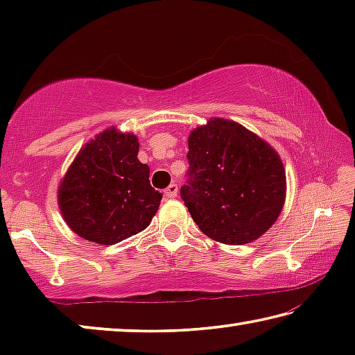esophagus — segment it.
I'll use <instances>...</instances> for the list:
<instances>
[{"mask_svg":"<svg viewBox=\"0 0 355 355\" xmlns=\"http://www.w3.org/2000/svg\"><path fill=\"white\" fill-rule=\"evenodd\" d=\"M177 192H178L177 183H171V184L166 188L164 196L167 197V199H173V197H177Z\"/></svg>","mask_w":355,"mask_h":355,"instance_id":"34e87169","label":"esophagus"}]
</instances>
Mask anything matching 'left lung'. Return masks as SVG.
Segmentation results:
<instances>
[{
    "mask_svg": "<svg viewBox=\"0 0 355 355\" xmlns=\"http://www.w3.org/2000/svg\"><path fill=\"white\" fill-rule=\"evenodd\" d=\"M180 196L200 230L239 245L269 230L284 208L285 169L277 152L243 125L211 119L192 131Z\"/></svg>",
    "mask_w": 355,
    "mask_h": 355,
    "instance_id": "8db88e82",
    "label": "left lung"
}]
</instances>
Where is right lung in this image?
<instances>
[{
	"instance_id": "add662e5",
	"label": "right lung",
	"mask_w": 355,
	"mask_h": 355,
	"mask_svg": "<svg viewBox=\"0 0 355 355\" xmlns=\"http://www.w3.org/2000/svg\"><path fill=\"white\" fill-rule=\"evenodd\" d=\"M137 152L135 135L112 128L76 156L59 188V207L76 235L111 245L148 227L163 194L152 188Z\"/></svg>"
}]
</instances>
